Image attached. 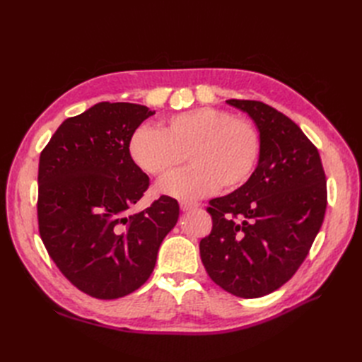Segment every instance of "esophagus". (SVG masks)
<instances>
[{"label": "esophagus", "instance_id": "34e87169", "mask_svg": "<svg viewBox=\"0 0 362 362\" xmlns=\"http://www.w3.org/2000/svg\"><path fill=\"white\" fill-rule=\"evenodd\" d=\"M180 206H181L182 211H192V210H196V208L199 206V204L198 202H190V201H182L180 204Z\"/></svg>", "mask_w": 362, "mask_h": 362}]
</instances>
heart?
Masks as SVG:
<instances>
[{
	"label": "heart",
	"instance_id": "1",
	"mask_svg": "<svg viewBox=\"0 0 362 362\" xmlns=\"http://www.w3.org/2000/svg\"><path fill=\"white\" fill-rule=\"evenodd\" d=\"M258 149L249 119L213 107L175 115L160 129L140 127L129 140L131 158L158 180L177 172L189 154L192 166L160 184L163 193L180 199L240 187L255 169Z\"/></svg>",
	"mask_w": 362,
	"mask_h": 362
}]
</instances>
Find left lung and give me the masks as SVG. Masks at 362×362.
<instances>
[{
  "label": "left lung",
  "mask_w": 362,
  "mask_h": 362,
  "mask_svg": "<svg viewBox=\"0 0 362 362\" xmlns=\"http://www.w3.org/2000/svg\"><path fill=\"white\" fill-rule=\"evenodd\" d=\"M259 131V160L250 178L210 201L213 229L199 250L208 276L238 298L282 287L308 255L327 204L319 151L290 117L261 101L228 100Z\"/></svg>",
  "instance_id": "left-lung-1"
}]
</instances>
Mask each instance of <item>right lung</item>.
<instances>
[{
    "instance_id": "right-lung-1",
    "label": "right lung",
    "mask_w": 362,
    "mask_h": 362,
    "mask_svg": "<svg viewBox=\"0 0 362 362\" xmlns=\"http://www.w3.org/2000/svg\"><path fill=\"white\" fill-rule=\"evenodd\" d=\"M148 107L100 103L64 120L40 152L37 221L51 259L72 286L117 299L144 286L180 205L163 194L131 214L149 178L129 154Z\"/></svg>"
}]
</instances>
